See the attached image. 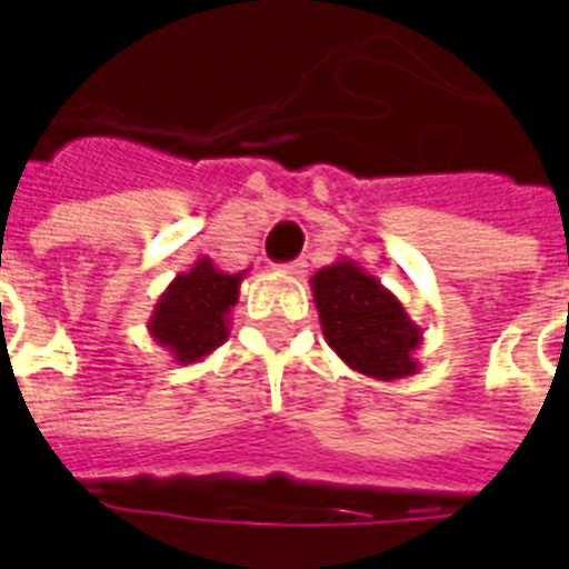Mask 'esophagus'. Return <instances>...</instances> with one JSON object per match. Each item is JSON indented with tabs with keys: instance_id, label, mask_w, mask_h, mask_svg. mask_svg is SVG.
<instances>
[{
	"instance_id": "esophagus-1",
	"label": "esophagus",
	"mask_w": 569,
	"mask_h": 569,
	"mask_svg": "<svg viewBox=\"0 0 569 569\" xmlns=\"http://www.w3.org/2000/svg\"><path fill=\"white\" fill-rule=\"evenodd\" d=\"M305 268H308V264H305V261H301V259H296V261H289V264H283V271H286V273H292V277H305Z\"/></svg>"
}]
</instances>
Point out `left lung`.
Wrapping results in <instances>:
<instances>
[{"label":"left lung","mask_w":569,"mask_h":569,"mask_svg":"<svg viewBox=\"0 0 569 569\" xmlns=\"http://www.w3.org/2000/svg\"><path fill=\"white\" fill-rule=\"evenodd\" d=\"M310 292L326 341L350 369L375 381L418 375L415 350L423 329L359 261L338 259L320 268L310 277Z\"/></svg>","instance_id":"1"}]
</instances>
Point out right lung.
I'll use <instances>...</instances> for the list:
<instances>
[{
	"instance_id": "add662e5",
	"label": "right lung",
	"mask_w": 569,
	"mask_h": 569,
	"mask_svg": "<svg viewBox=\"0 0 569 569\" xmlns=\"http://www.w3.org/2000/svg\"><path fill=\"white\" fill-rule=\"evenodd\" d=\"M243 277L247 271L228 273L200 256L188 271L176 273L173 283L158 296L146 329L173 362H200L228 341L231 310L240 298Z\"/></svg>"
}]
</instances>
